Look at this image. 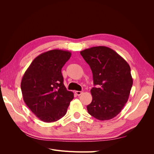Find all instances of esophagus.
Masks as SVG:
<instances>
[{"label":"esophagus","instance_id":"obj_1","mask_svg":"<svg viewBox=\"0 0 154 154\" xmlns=\"http://www.w3.org/2000/svg\"><path fill=\"white\" fill-rule=\"evenodd\" d=\"M75 94L77 95V96H80L81 94H83V92L82 91H75Z\"/></svg>","mask_w":154,"mask_h":154}]
</instances>
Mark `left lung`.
I'll return each instance as SVG.
<instances>
[{"label": "left lung", "mask_w": 154, "mask_h": 154, "mask_svg": "<svg viewBox=\"0 0 154 154\" xmlns=\"http://www.w3.org/2000/svg\"><path fill=\"white\" fill-rule=\"evenodd\" d=\"M89 65L94 85L88 114L101 121L116 117L127 103L133 84L128 63L112 49L97 46L80 52Z\"/></svg>", "instance_id": "1"}]
</instances>
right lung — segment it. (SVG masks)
<instances>
[{
	"label": "right lung",
	"mask_w": 154,
	"mask_h": 154,
	"mask_svg": "<svg viewBox=\"0 0 154 154\" xmlns=\"http://www.w3.org/2000/svg\"><path fill=\"white\" fill-rule=\"evenodd\" d=\"M71 56L67 51L54 49L36 57L22 77L21 91L27 106L45 123L66 115L74 94L63 84L62 68Z\"/></svg>",
	"instance_id": "1"
}]
</instances>
